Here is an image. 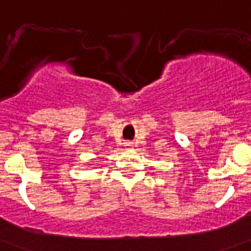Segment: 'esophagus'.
Returning <instances> with one entry per match:
<instances>
[{
    "mask_svg": "<svg viewBox=\"0 0 251 251\" xmlns=\"http://www.w3.org/2000/svg\"><path fill=\"white\" fill-rule=\"evenodd\" d=\"M126 147H127V149H130V147H133V145H131V143H126Z\"/></svg>",
    "mask_w": 251,
    "mask_h": 251,
    "instance_id": "esophagus-1",
    "label": "esophagus"
}]
</instances>
